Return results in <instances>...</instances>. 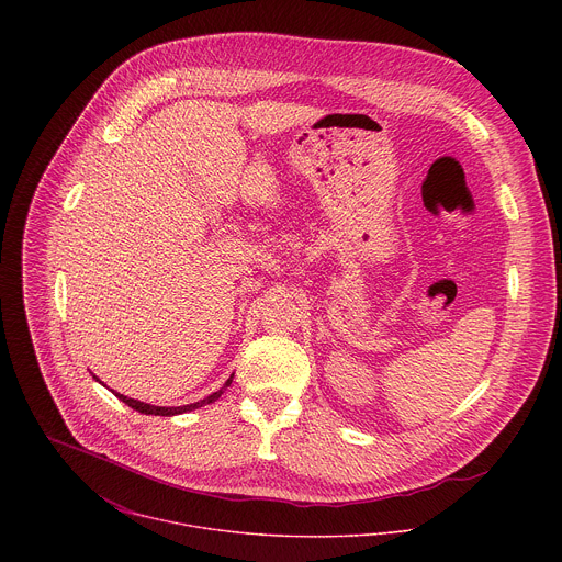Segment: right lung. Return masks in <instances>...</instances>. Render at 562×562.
I'll return each instance as SVG.
<instances>
[{
    "instance_id": "right-lung-1",
    "label": "right lung",
    "mask_w": 562,
    "mask_h": 562,
    "mask_svg": "<svg viewBox=\"0 0 562 562\" xmlns=\"http://www.w3.org/2000/svg\"><path fill=\"white\" fill-rule=\"evenodd\" d=\"M92 379H97L94 374H92ZM99 381V379H97ZM232 381H234V374L227 379V383L218 390V392H214V394H210L207 398H203V401L192 402V404H183V406H156V404H147V402L134 401V398H127V396H123V394H119V392H114V396L119 398V401L125 402L127 406H132L134 411H138V413H145V415H164V417H170V415H179V413H188V411H194V408H199V406H205V404H210V402L218 401L223 394H225V390L232 385ZM101 383V381H99Z\"/></svg>"
}]
</instances>
